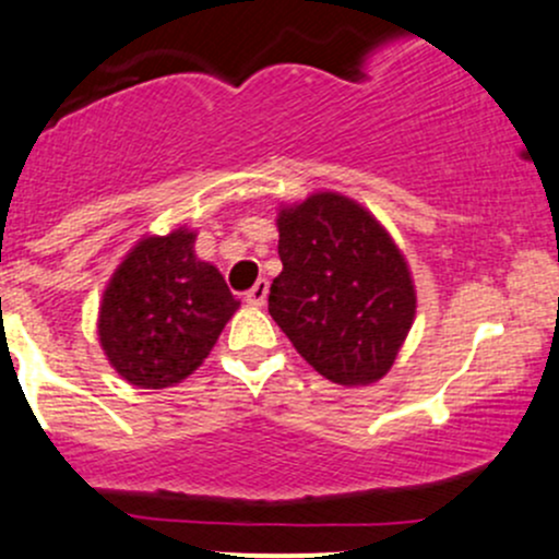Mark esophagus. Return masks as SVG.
<instances>
[{"mask_svg": "<svg viewBox=\"0 0 559 559\" xmlns=\"http://www.w3.org/2000/svg\"><path fill=\"white\" fill-rule=\"evenodd\" d=\"M267 292H270L267 281L260 278L254 286H251V292H246V302L257 305V308H260V305H264V299H267Z\"/></svg>", "mask_w": 559, "mask_h": 559, "instance_id": "esophagus-1", "label": "esophagus"}]
</instances>
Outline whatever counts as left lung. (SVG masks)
Returning a JSON list of instances; mask_svg holds the SVG:
<instances>
[{
  "label": "left lung",
  "mask_w": 559,
  "mask_h": 559,
  "mask_svg": "<svg viewBox=\"0 0 559 559\" xmlns=\"http://www.w3.org/2000/svg\"><path fill=\"white\" fill-rule=\"evenodd\" d=\"M267 310L297 354L337 385L385 378L415 321L409 264L378 216L343 192L281 203Z\"/></svg>",
  "instance_id": "left-lung-1"
}]
</instances>
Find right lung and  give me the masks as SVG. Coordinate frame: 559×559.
<instances>
[{
  "label": "right lung",
  "instance_id": "obj_1",
  "mask_svg": "<svg viewBox=\"0 0 559 559\" xmlns=\"http://www.w3.org/2000/svg\"><path fill=\"white\" fill-rule=\"evenodd\" d=\"M198 230L144 235L111 273L98 343L122 380L168 388L190 378L240 308L219 267L195 254Z\"/></svg>",
  "mask_w": 559,
  "mask_h": 559
}]
</instances>
